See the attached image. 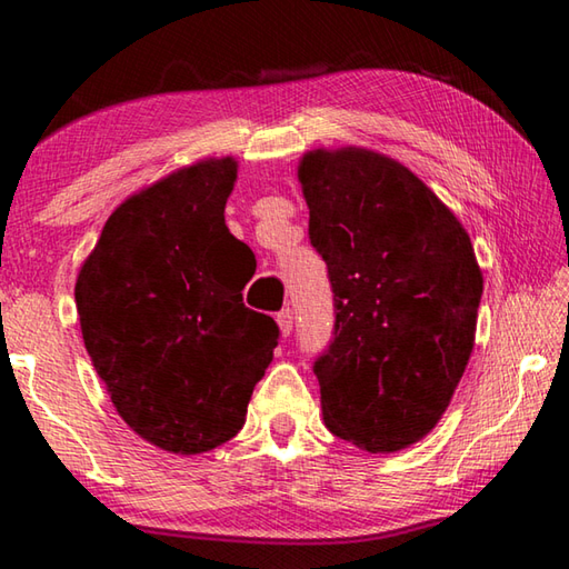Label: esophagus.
I'll use <instances>...</instances> for the list:
<instances>
[{"instance_id": "obj_1", "label": "esophagus", "mask_w": 569, "mask_h": 569, "mask_svg": "<svg viewBox=\"0 0 569 569\" xmlns=\"http://www.w3.org/2000/svg\"><path fill=\"white\" fill-rule=\"evenodd\" d=\"M276 321H278V329H281L283 336H291V331H293V311H291V308H283V311L276 316Z\"/></svg>"}]
</instances>
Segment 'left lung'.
I'll return each mask as SVG.
<instances>
[{"label":"left lung","instance_id":"1","mask_svg":"<svg viewBox=\"0 0 569 569\" xmlns=\"http://www.w3.org/2000/svg\"><path fill=\"white\" fill-rule=\"evenodd\" d=\"M298 180L333 291V339L313 363L323 421L371 455L399 451L437 427L475 349V248L435 192L373 150H311Z\"/></svg>","mask_w":569,"mask_h":569}]
</instances>
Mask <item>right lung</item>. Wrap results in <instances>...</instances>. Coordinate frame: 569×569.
<instances>
[{"mask_svg":"<svg viewBox=\"0 0 569 569\" xmlns=\"http://www.w3.org/2000/svg\"><path fill=\"white\" fill-rule=\"evenodd\" d=\"M238 162L210 158L134 192L74 283L82 339L124 423L172 455H203L246 423L278 346L243 303L248 246L226 226Z\"/></svg>","mask_w":569,"mask_h":569,"instance_id":"add662e5","label":"right lung"}]
</instances>
